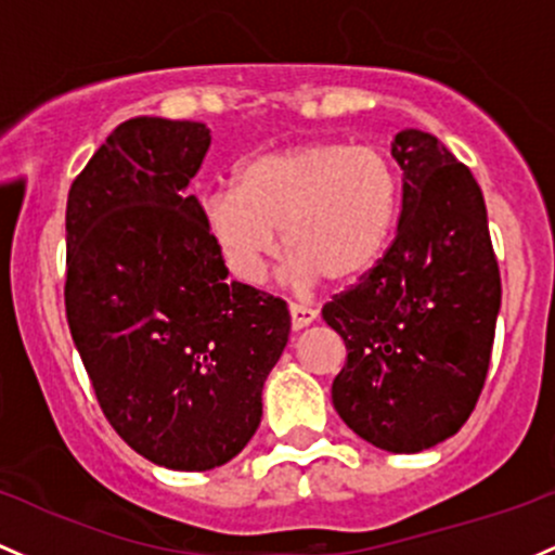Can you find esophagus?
<instances>
[{"instance_id": "34e87169", "label": "esophagus", "mask_w": 555, "mask_h": 555, "mask_svg": "<svg viewBox=\"0 0 555 555\" xmlns=\"http://www.w3.org/2000/svg\"><path fill=\"white\" fill-rule=\"evenodd\" d=\"M289 319H292V328H295V332H300V328L313 324L315 310L308 306H300V302H289Z\"/></svg>"}]
</instances>
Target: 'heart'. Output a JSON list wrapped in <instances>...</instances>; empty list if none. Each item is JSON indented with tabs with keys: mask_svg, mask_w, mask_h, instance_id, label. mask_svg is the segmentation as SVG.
<instances>
[{
	"mask_svg": "<svg viewBox=\"0 0 555 555\" xmlns=\"http://www.w3.org/2000/svg\"><path fill=\"white\" fill-rule=\"evenodd\" d=\"M400 216V179L376 147L302 142L236 168L199 203L210 242L240 282L258 284L282 229L297 282H352L379 263Z\"/></svg>",
	"mask_w": 555,
	"mask_h": 555,
	"instance_id": "b5f03b06",
	"label": "heart"
}]
</instances>
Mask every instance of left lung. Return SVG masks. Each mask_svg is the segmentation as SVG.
I'll return each mask as SVG.
<instances>
[{
	"label": "left lung",
	"mask_w": 555,
	"mask_h": 555,
	"mask_svg": "<svg viewBox=\"0 0 555 555\" xmlns=\"http://www.w3.org/2000/svg\"><path fill=\"white\" fill-rule=\"evenodd\" d=\"M403 210L392 245L321 315L345 339L332 385L339 418L389 453L453 437L477 405L501 310L482 189L431 133L392 139Z\"/></svg>",
	"instance_id": "1"
}]
</instances>
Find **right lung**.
<instances>
[{"label": "right lung", "instance_id": "add662e5", "mask_svg": "<svg viewBox=\"0 0 555 555\" xmlns=\"http://www.w3.org/2000/svg\"><path fill=\"white\" fill-rule=\"evenodd\" d=\"M210 147L197 120L131 118L68 192L65 313L102 413L173 472L229 464L263 416L287 302L242 282L186 194Z\"/></svg>", "mask_w": 555, "mask_h": 555}]
</instances>
